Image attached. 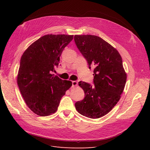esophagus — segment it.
Here are the masks:
<instances>
[{"instance_id": "34e87169", "label": "esophagus", "mask_w": 150, "mask_h": 150, "mask_svg": "<svg viewBox=\"0 0 150 150\" xmlns=\"http://www.w3.org/2000/svg\"><path fill=\"white\" fill-rule=\"evenodd\" d=\"M72 87H75V86H78V83L76 81H72Z\"/></svg>"}]
</instances>
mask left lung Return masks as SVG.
Returning <instances> with one entry per match:
<instances>
[{"label":"left lung","instance_id":"8db88e82","mask_svg":"<svg viewBox=\"0 0 150 150\" xmlns=\"http://www.w3.org/2000/svg\"><path fill=\"white\" fill-rule=\"evenodd\" d=\"M74 41L87 61L94 67V86L80 81L84 98L75 103L79 113L89 118H99L110 112L119 101L127 76L121 56L105 40L93 35H75Z\"/></svg>","mask_w":150,"mask_h":150}]
</instances>
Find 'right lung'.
<instances>
[{
    "label": "right lung",
    "mask_w": 150,
    "mask_h": 150,
    "mask_svg": "<svg viewBox=\"0 0 150 150\" xmlns=\"http://www.w3.org/2000/svg\"><path fill=\"white\" fill-rule=\"evenodd\" d=\"M73 35L47 34L40 38L22 54L17 83L27 105L40 116L57 110L62 97L72 86L52 74L58 67L65 47Z\"/></svg>",
    "instance_id": "obj_1"
}]
</instances>
